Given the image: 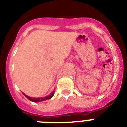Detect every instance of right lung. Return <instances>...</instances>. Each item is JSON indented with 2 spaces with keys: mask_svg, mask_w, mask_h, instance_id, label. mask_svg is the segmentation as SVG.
I'll list each match as a JSON object with an SVG mask.
<instances>
[{
  "mask_svg": "<svg viewBox=\"0 0 127 127\" xmlns=\"http://www.w3.org/2000/svg\"><path fill=\"white\" fill-rule=\"evenodd\" d=\"M54 93H55V92H53L52 93H51V94H50L49 95L47 96L44 97V98H31V97L28 96H27L26 95L24 94V93H23L24 95L28 99H29L31 101L34 102V103H37V102L43 101H45V100H47V99H51V98L53 96V95H54Z\"/></svg>",
  "mask_w": 127,
  "mask_h": 127,
  "instance_id": "right-lung-1",
  "label": "right lung"
}]
</instances>
